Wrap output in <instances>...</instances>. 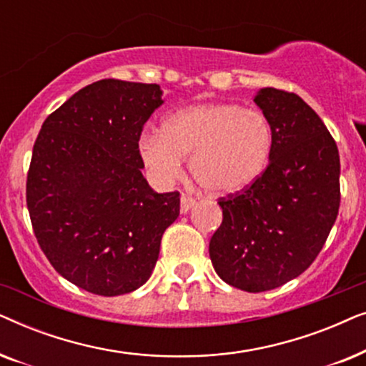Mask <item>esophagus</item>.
Listing matches in <instances>:
<instances>
[{"instance_id":"obj_1","label":"esophagus","mask_w":366,"mask_h":366,"mask_svg":"<svg viewBox=\"0 0 366 366\" xmlns=\"http://www.w3.org/2000/svg\"><path fill=\"white\" fill-rule=\"evenodd\" d=\"M197 203L194 202L193 197H189V194H182V203H179V208H182V213H187L189 209L193 208V204Z\"/></svg>"}]
</instances>
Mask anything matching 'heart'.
<instances>
[{
	"instance_id": "heart-1",
	"label": "heart",
	"mask_w": 366,
	"mask_h": 366,
	"mask_svg": "<svg viewBox=\"0 0 366 366\" xmlns=\"http://www.w3.org/2000/svg\"><path fill=\"white\" fill-rule=\"evenodd\" d=\"M272 122L258 109L234 103H207L178 109L164 119L162 133L143 134L139 152L154 177L168 182L189 172L208 192L238 193L267 172L273 154Z\"/></svg>"
}]
</instances>
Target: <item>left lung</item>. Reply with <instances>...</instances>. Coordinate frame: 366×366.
<instances>
[{
    "label": "left lung",
    "instance_id": "1",
    "mask_svg": "<svg viewBox=\"0 0 366 366\" xmlns=\"http://www.w3.org/2000/svg\"><path fill=\"white\" fill-rule=\"evenodd\" d=\"M254 103L274 133L267 172L218 199L223 222L209 239L218 277L248 293L302 274L322 252L340 208V154L322 119L298 94L262 88Z\"/></svg>",
    "mask_w": 366,
    "mask_h": 366
}]
</instances>
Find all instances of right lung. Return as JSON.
<instances>
[{
    "instance_id": "obj_1",
    "label": "right lung",
    "mask_w": 366,
    "mask_h": 366,
    "mask_svg": "<svg viewBox=\"0 0 366 366\" xmlns=\"http://www.w3.org/2000/svg\"><path fill=\"white\" fill-rule=\"evenodd\" d=\"M158 84L99 79L44 119L33 147L26 204L53 268L76 287L117 297L147 283L179 193L142 174L139 137L162 104Z\"/></svg>"
}]
</instances>
